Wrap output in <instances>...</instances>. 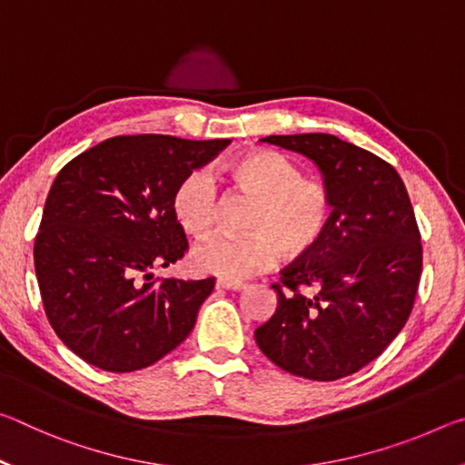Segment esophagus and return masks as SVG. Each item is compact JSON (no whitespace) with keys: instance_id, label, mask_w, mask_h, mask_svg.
I'll return each mask as SVG.
<instances>
[{"instance_id":"obj_1","label":"esophagus","mask_w":465,"mask_h":465,"mask_svg":"<svg viewBox=\"0 0 465 465\" xmlns=\"http://www.w3.org/2000/svg\"><path fill=\"white\" fill-rule=\"evenodd\" d=\"M217 289H225V291H243L246 289V285L243 282H238V281H227V279H219L215 282Z\"/></svg>"}]
</instances>
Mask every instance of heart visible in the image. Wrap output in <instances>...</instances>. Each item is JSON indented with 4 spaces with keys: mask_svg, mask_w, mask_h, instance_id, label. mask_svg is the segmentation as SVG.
Masks as SVG:
<instances>
[{
    "mask_svg": "<svg viewBox=\"0 0 465 465\" xmlns=\"http://www.w3.org/2000/svg\"><path fill=\"white\" fill-rule=\"evenodd\" d=\"M242 191L256 196L246 235L217 233L193 252L199 271L227 281H240L271 269L279 248L287 256L310 252L326 233L332 219L328 188L302 172L285 155L252 149L222 166ZM178 223L188 233L204 235L217 217V184L209 170H193L180 180L172 199Z\"/></svg>",
    "mask_w": 465,
    "mask_h": 465,
    "instance_id": "obj_1",
    "label": "heart"
}]
</instances>
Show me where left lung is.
Instances as JSON below:
<instances>
[{
  "instance_id": "1",
  "label": "left lung",
  "mask_w": 465,
  "mask_h": 465,
  "mask_svg": "<svg viewBox=\"0 0 465 465\" xmlns=\"http://www.w3.org/2000/svg\"><path fill=\"white\" fill-rule=\"evenodd\" d=\"M261 141L316 163L332 219L272 285L279 305L256 328V344L282 371L341 380L380 357L412 312L422 246L411 199L388 162L328 133Z\"/></svg>"
}]
</instances>
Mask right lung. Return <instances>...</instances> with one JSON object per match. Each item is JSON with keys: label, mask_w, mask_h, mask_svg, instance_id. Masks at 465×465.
I'll return each instance as SVG.
<instances>
[{"label": "right lung", "mask_w": 465, "mask_h": 465, "mask_svg": "<svg viewBox=\"0 0 465 465\" xmlns=\"http://www.w3.org/2000/svg\"><path fill=\"white\" fill-rule=\"evenodd\" d=\"M230 139L113 137L54 178L35 240L43 305L57 336L98 369L153 365L191 334L215 279L153 281L188 248L172 209L188 172Z\"/></svg>", "instance_id": "obj_1"}]
</instances>
